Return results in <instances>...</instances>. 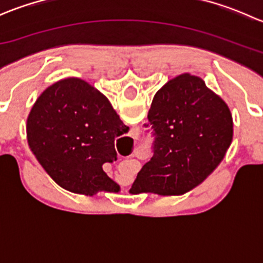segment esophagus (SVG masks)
Listing matches in <instances>:
<instances>
[{"mask_svg":"<svg viewBox=\"0 0 263 263\" xmlns=\"http://www.w3.org/2000/svg\"><path fill=\"white\" fill-rule=\"evenodd\" d=\"M135 163H137V161H135Z\"/></svg>","mask_w":263,"mask_h":263,"instance_id":"34e87169","label":"esophagus"}]
</instances>
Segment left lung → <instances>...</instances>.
<instances>
[{
    "mask_svg": "<svg viewBox=\"0 0 263 263\" xmlns=\"http://www.w3.org/2000/svg\"><path fill=\"white\" fill-rule=\"evenodd\" d=\"M153 158L129 192L176 196L202 183L224 158L233 139V119L224 100L198 76L182 73L154 97L147 113Z\"/></svg>",
    "mask_w": 263,
    "mask_h": 263,
    "instance_id": "left-lung-1",
    "label": "left lung"
}]
</instances>
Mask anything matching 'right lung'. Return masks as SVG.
Listing matches in <instances>:
<instances>
[{
    "instance_id": "add662e5",
    "label": "right lung",
    "mask_w": 263,
    "mask_h": 263,
    "mask_svg": "<svg viewBox=\"0 0 263 263\" xmlns=\"http://www.w3.org/2000/svg\"><path fill=\"white\" fill-rule=\"evenodd\" d=\"M26 131L31 151L61 187L86 196L119 191L103 164L117 160L115 140L128 127L91 85L76 78L50 85L31 108Z\"/></svg>"
}]
</instances>
